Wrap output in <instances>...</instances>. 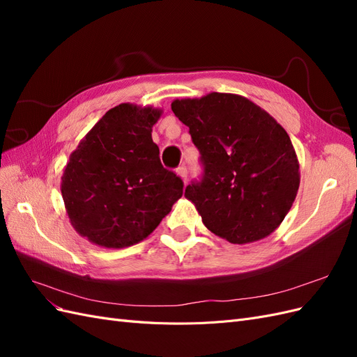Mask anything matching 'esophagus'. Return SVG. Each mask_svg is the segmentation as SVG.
Here are the masks:
<instances>
[{
  "label": "esophagus",
  "instance_id": "34e87169",
  "mask_svg": "<svg viewBox=\"0 0 357 357\" xmlns=\"http://www.w3.org/2000/svg\"><path fill=\"white\" fill-rule=\"evenodd\" d=\"M177 174H178V177L186 183V180H188V168L185 167V165H181V167H178V169H177Z\"/></svg>",
  "mask_w": 357,
  "mask_h": 357
}]
</instances>
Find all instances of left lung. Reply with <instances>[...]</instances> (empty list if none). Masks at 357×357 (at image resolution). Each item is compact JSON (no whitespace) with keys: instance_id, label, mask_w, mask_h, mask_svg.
Returning a JSON list of instances; mask_svg holds the SVG:
<instances>
[{"instance_id":"obj_1","label":"left lung","mask_w":357,"mask_h":357,"mask_svg":"<svg viewBox=\"0 0 357 357\" xmlns=\"http://www.w3.org/2000/svg\"><path fill=\"white\" fill-rule=\"evenodd\" d=\"M189 126L204 176L185 197L202 223L232 244L265 238L282 223L299 189V162L284 128L261 107L235 93L211 92L174 100Z\"/></svg>"}]
</instances>
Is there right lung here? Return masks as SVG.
<instances>
[{
    "instance_id": "right-lung-1",
    "label": "right lung",
    "mask_w": 357,
    "mask_h": 357,
    "mask_svg": "<svg viewBox=\"0 0 357 357\" xmlns=\"http://www.w3.org/2000/svg\"><path fill=\"white\" fill-rule=\"evenodd\" d=\"M160 114L119 104L70 155L62 198L73 228L91 243L123 248L143 241L181 198L183 181L162 167L152 139Z\"/></svg>"
}]
</instances>
